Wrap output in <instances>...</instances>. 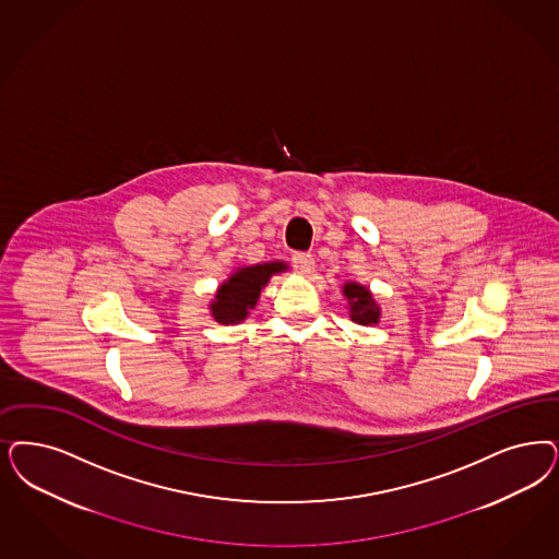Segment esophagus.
Instances as JSON below:
<instances>
[{
    "instance_id": "esophagus-1",
    "label": "esophagus",
    "mask_w": 559,
    "mask_h": 559,
    "mask_svg": "<svg viewBox=\"0 0 559 559\" xmlns=\"http://www.w3.org/2000/svg\"><path fill=\"white\" fill-rule=\"evenodd\" d=\"M290 262L301 274H309L313 270V255L309 251H295Z\"/></svg>"
}]
</instances>
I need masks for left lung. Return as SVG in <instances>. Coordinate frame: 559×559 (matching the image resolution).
Masks as SVG:
<instances>
[{
  "label": "left lung",
  "instance_id": "left-lung-1",
  "mask_svg": "<svg viewBox=\"0 0 559 559\" xmlns=\"http://www.w3.org/2000/svg\"><path fill=\"white\" fill-rule=\"evenodd\" d=\"M345 295H347L348 306H350L353 322H359L367 326V324H376L380 320V309L376 308L371 293L366 287L348 283L345 285Z\"/></svg>",
  "mask_w": 559,
  "mask_h": 559
}]
</instances>
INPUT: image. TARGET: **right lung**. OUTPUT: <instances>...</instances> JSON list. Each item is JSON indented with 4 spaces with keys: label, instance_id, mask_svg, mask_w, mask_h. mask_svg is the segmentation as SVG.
Masks as SVG:
<instances>
[{
    "label": "right lung",
    "instance_id": "1",
    "mask_svg": "<svg viewBox=\"0 0 559 559\" xmlns=\"http://www.w3.org/2000/svg\"><path fill=\"white\" fill-rule=\"evenodd\" d=\"M285 270V264H255L250 269L237 270L231 278L216 290V299L212 301V316L221 324H237L248 316V309L255 306L260 290L269 283L274 272Z\"/></svg>",
    "mask_w": 559,
    "mask_h": 559
}]
</instances>
